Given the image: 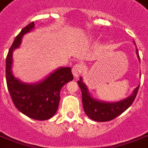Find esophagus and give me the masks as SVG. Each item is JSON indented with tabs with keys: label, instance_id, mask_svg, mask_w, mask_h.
Wrapping results in <instances>:
<instances>
[{
	"label": "esophagus",
	"instance_id": "1",
	"mask_svg": "<svg viewBox=\"0 0 148 148\" xmlns=\"http://www.w3.org/2000/svg\"><path fill=\"white\" fill-rule=\"evenodd\" d=\"M82 71H83V66L82 63L75 64L72 68V73L75 77H78L82 74Z\"/></svg>",
	"mask_w": 148,
	"mask_h": 148
}]
</instances>
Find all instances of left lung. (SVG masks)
I'll use <instances>...</instances> for the list:
<instances>
[{"instance_id":"1","label":"left lung","mask_w":148,"mask_h":148,"mask_svg":"<svg viewBox=\"0 0 148 148\" xmlns=\"http://www.w3.org/2000/svg\"><path fill=\"white\" fill-rule=\"evenodd\" d=\"M136 54L140 62L139 52L137 49ZM77 84L81 89L82 105L85 113L92 120L97 122H107L112 120L118 117L119 114L123 113L134 102L139 88V85L133 90L132 95L127 97L126 99L117 102H105L93 97V95L89 92L87 86L82 81V77H80L79 80L77 81Z\"/></svg>"}]
</instances>
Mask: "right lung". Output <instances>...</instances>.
Here are the masks:
<instances>
[{
    "instance_id": "1",
    "label": "right lung",
    "mask_w": 148,
    "mask_h": 148,
    "mask_svg": "<svg viewBox=\"0 0 148 148\" xmlns=\"http://www.w3.org/2000/svg\"><path fill=\"white\" fill-rule=\"evenodd\" d=\"M31 22L21 29L11 45L6 58V82L10 96L17 110L36 120L52 118L58 108L60 91L64 85L73 80L71 67H59L35 83H25L13 74V53L20 47L23 36L34 29Z\"/></svg>"
}]
</instances>
